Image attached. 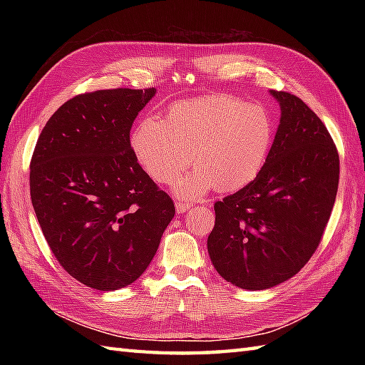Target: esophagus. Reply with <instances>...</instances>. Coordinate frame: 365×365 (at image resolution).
<instances>
[{
	"label": "esophagus",
	"mask_w": 365,
	"mask_h": 365,
	"mask_svg": "<svg viewBox=\"0 0 365 365\" xmlns=\"http://www.w3.org/2000/svg\"><path fill=\"white\" fill-rule=\"evenodd\" d=\"M191 202H185V200H175V208H177V212L178 213H183V212H187L188 208H191Z\"/></svg>",
	"instance_id": "1"
}]
</instances>
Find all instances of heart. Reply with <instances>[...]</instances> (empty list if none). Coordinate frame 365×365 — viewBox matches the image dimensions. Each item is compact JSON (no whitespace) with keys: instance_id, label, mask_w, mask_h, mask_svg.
Returning a JSON list of instances; mask_svg holds the SVG:
<instances>
[{"instance_id":"b5f03b06","label":"heart","mask_w":365,"mask_h":365,"mask_svg":"<svg viewBox=\"0 0 365 365\" xmlns=\"http://www.w3.org/2000/svg\"><path fill=\"white\" fill-rule=\"evenodd\" d=\"M274 138L271 115L235 96H210L173 105L165 122L147 118L131 135V149L145 174L168 185L192 163V173L174 182L180 197L197 199L216 188H246L267 165Z\"/></svg>"}]
</instances>
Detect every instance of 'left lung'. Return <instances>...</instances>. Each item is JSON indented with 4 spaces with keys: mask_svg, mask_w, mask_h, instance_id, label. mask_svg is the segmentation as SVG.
Masks as SVG:
<instances>
[{
    "mask_svg": "<svg viewBox=\"0 0 365 365\" xmlns=\"http://www.w3.org/2000/svg\"><path fill=\"white\" fill-rule=\"evenodd\" d=\"M281 123L260 175L215 204L207 247L240 289L265 290L294 276L319 247L336 202L340 161L328 128L297 96L271 91Z\"/></svg>",
    "mask_w": 365,
    "mask_h": 365,
    "instance_id": "1",
    "label": "left lung"
}]
</instances>
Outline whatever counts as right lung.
I'll return each instance as SVG.
<instances>
[{
  "mask_svg": "<svg viewBox=\"0 0 365 365\" xmlns=\"http://www.w3.org/2000/svg\"><path fill=\"white\" fill-rule=\"evenodd\" d=\"M153 96V88H118L67 100L45 123L31 158V202L46 243L91 289L135 282L175 215L130 144L133 120Z\"/></svg>",
  "mask_w": 365,
  "mask_h": 365,
  "instance_id": "1",
  "label": "right lung"
}]
</instances>
